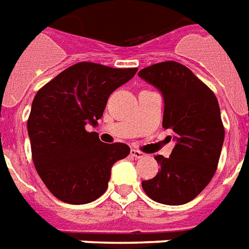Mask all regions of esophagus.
Returning a JSON list of instances; mask_svg holds the SVG:
<instances>
[{"label":"esophagus","instance_id":"1","mask_svg":"<svg viewBox=\"0 0 249 249\" xmlns=\"http://www.w3.org/2000/svg\"><path fill=\"white\" fill-rule=\"evenodd\" d=\"M130 156L134 157V158H143L144 154L142 153V151H139V150L131 149V151H130Z\"/></svg>","mask_w":249,"mask_h":249}]
</instances>
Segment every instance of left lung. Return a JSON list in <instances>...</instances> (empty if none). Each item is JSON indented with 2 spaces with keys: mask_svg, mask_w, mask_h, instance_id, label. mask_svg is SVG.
Returning <instances> with one entry per match:
<instances>
[{
  "mask_svg": "<svg viewBox=\"0 0 249 249\" xmlns=\"http://www.w3.org/2000/svg\"><path fill=\"white\" fill-rule=\"evenodd\" d=\"M162 93L163 128L176 141L169 158L157 156L161 170L142 181L144 193L165 205H182L200 195L216 172L224 143L217 98L189 68L163 61L138 72Z\"/></svg>",
  "mask_w": 249,
  "mask_h": 249,
  "instance_id": "1",
  "label": "left lung"
}]
</instances>
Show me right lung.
Returning <instances> with one entry per match:
<instances>
[{
    "instance_id": "obj_1",
    "label": "right lung",
    "mask_w": 249,
    "mask_h": 249,
    "mask_svg": "<svg viewBox=\"0 0 249 249\" xmlns=\"http://www.w3.org/2000/svg\"><path fill=\"white\" fill-rule=\"evenodd\" d=\"M138 68L77 63L38 89L28 119L33 163L49 192L63 202H92L108 186L111 167L130 154L124 143H103L96 126L116 88Z\"/></svg>"
}]
</instances>
